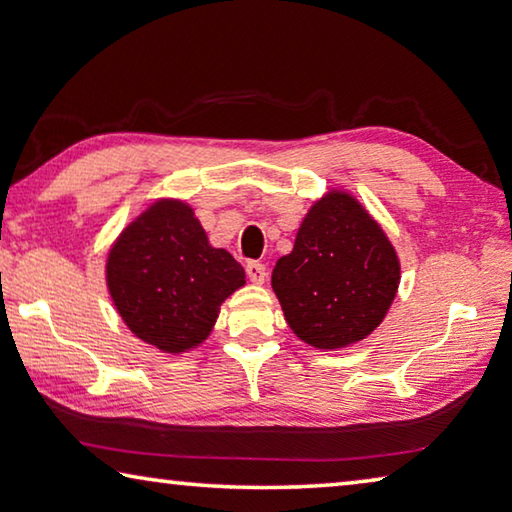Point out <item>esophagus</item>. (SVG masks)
Wrapping results in <instances>:
<instances>
[{"label": "esophagus", "instance_id": "1", "mask_svg": "<svg viewBox=\"0 0 512 512\" xmlns=\"http://www.w3.org/2000/svg\"><path fill=\"white\" fill-rule=\"evenodd\" d=\"M246 275L248 280L253 284H264L266 280V266L259 264V262H248L246 264Z\"/></svg>", "mask_w": 512, "mask_h": 512}]
</instances>
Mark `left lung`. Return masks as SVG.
<instances>
[{
  "label": "left lung",
  "mask_w": 512,
  "mask_h": 512,
  "mask_svg": "<svg viewBox=\"0 0 512 512\" xmlns=\"http://www.w3.org/2000/svg\"><path fill=\"white\" fill-rule=\"evenodd\" d=\"M271 284L293 334L336 350L366 339L384 320L400 287V259L357 198L332 192L307 212Z\"/></svg>",
  "instance_id": "1"
}]
</instances>
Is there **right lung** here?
<instances>
[{"label": "right lung", "mask_w": 512, "mask_h": 512, "mask_svg": "<svg viewBox=\"0 0 512 512\" xmlns=\"http://www.w3.org/2000/svg\"><path fill=\"white\" fill-rule=\"evenodd\" d=\"M106 280L128 329L169 354L210 336L221 302L246 284L228 250L212 248L183 201H158L110 248Z\"/></svg>", "instance_id": "add662e5"}]
</instances>
